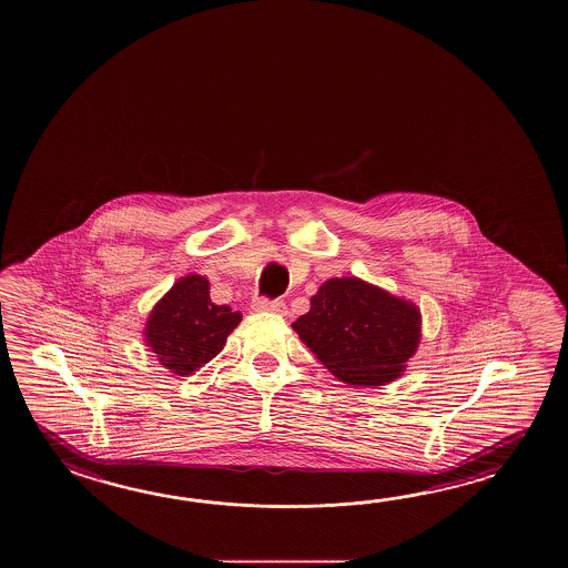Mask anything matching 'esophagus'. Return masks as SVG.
<instances>
[{
  "label": "esophagus",
  "mask_w": 568,
  "mask_h": 568,
  "mask_svg": "<svg viewBox=\"0 0 568 568\" xmlns=\"http://www.w3.org/2000/svg\"><path fill=\"white\" fill-rule=\"evenodd\" d=\"M254 311H270V313H286V304L282 301H270V298H255Z\"/></svg>",
  "instance_id": "34e87169"
}]
</instances>
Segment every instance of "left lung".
<instances>
[{
  "instance_id": "obj_1",
  "label": "left lung",
  "mask_w": 568,
  "mask_h": 568,
  "mask_svg": "<svg viewBox=\"0 0 568 568\" xmlns=\"http://www.w3.org/2000/svg\"><path fill=\"white\" fill-rule=\"evenodd\" d=\"M292 328L331 374L349 386H384L420 341V311L363 280L331 278Z\"/></svg>"
}]
</instances>
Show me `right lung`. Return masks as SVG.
<instances>
[{"instance_id": "1", "label": "right lung", "mask_w": 568, "mask_h": 568, "mask_svg": "<svg viewBox=\"0 0 568 568\" xmlns=\"http://www.w3.org/2000/svg\"><path fill=\"white\" fill-rule=\"evenodd\" d=\"M209 280L191 274L158 301L145 323V343L172 374L193 375L223 349L242 313L213 304Z\"/></svg>"}]
</instances>
